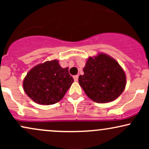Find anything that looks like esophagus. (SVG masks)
Segmentation results:
<instances>
[{
    "label": "esophagus",
    "instance_id": "1",
    "mask_svg": "<svg viewBox=\"0 0 149 149\" xmlns=\"http://www.w3.org/2000/svg\"><path fill=\"white\" fill-rule=\"evenodd\" d=\"M73 79H74V80L76 82L78 81V75H76V76H73Z\"/></svg>",
    "mask_w": 149,
    "mask_h": 149
}]
</instances>
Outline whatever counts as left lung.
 Segmentation results:
<instances>
[{
    "mask_svg": "<svg viewBox=\"0 0 149 149\" xmlns=\"http://www.w3.org/2000/svg\"><path fill=\"white\" fill-rule=\"evenodd\" d=\"M78 82L85 94L94 102L107 103L117 99L126 85L124 71L118 63L107 54L90 57Z\"/></svg>",
    "mask_w": 149,
    "mask_h": 149,
    "instance_id": "left-lung-1",
    "label": "left lung"
}]
</instances>
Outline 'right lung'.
I'll return each instance as SVG.
<instances>
[{
	"label": "right lung",
	"mask_w": 149,
	"mask_h": 149,
	"mask_svg": "<svg viewBox=\"0 0 149 149\" xmlns=\"http://www.w3.org/2000/svg\"><path fill=\"white\" fill-rule=\"evenodd\" d=\"M73 83L68 68H61L57 60L45 61L27 73L23 87L33 102L51 105L59 102Z\"/></svg>",
	"instance_id": "add662e5"
}]
</instances>
